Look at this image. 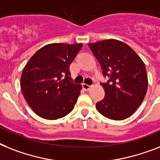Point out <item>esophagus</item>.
Returning <instances> with one entry per match:
<instances>
[{
    "mask_svg": "<svg viewBox=\"0 0 160 160\" xmlns=\"http://www.w3.org/2000/svg\"><path fill=\"white\" fill-rule=\"evenodd\" d=\"M82 89L85 90V91H88V90L91 88V86L88 85V84H85V83H82Z\"/></svg>",
    "mask_w": 160,
    "mask_h": 160,
    "instance_id": "1",
    "label": "esophagus"
}]
</instances>
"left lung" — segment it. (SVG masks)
<instances>
[{"mask_svg": "<svg viewBox=\"0 0 160 160\" xmlns=\"http://www.w3.org/2000/svg\"><path fill=\"white\" fill-rule=\"evenodd\" d=\"M99 61L106 82L101 83L105 97L96 104L97 110L113 120L128 118L141 105L148 79L142 59L129 46L114 39L88 44Z\"/></svg>", "mask_w": 160, "mask_h": 160, "instance_id": "1", "label": "left lung"}]
</instances>
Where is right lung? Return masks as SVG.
<instances>
[{
  "mask_svg": "<svg viewBox=\"0 0 160 160\" xmlns=\"http://www.w3.org/2000/svg\"><path fill=\"white\" fill-rule=\"evenodd\" d=\"M82 47V44L47 45L25 65L21 89L28 104L38 116L58 119L73 109L82 86L72 82L69 65Z\"/></svg>",
  "mask_w": 160,
  "mask_h": 160,
  "instance_id": "obj_1",
  "label": "right lung"
}]
</instances>
